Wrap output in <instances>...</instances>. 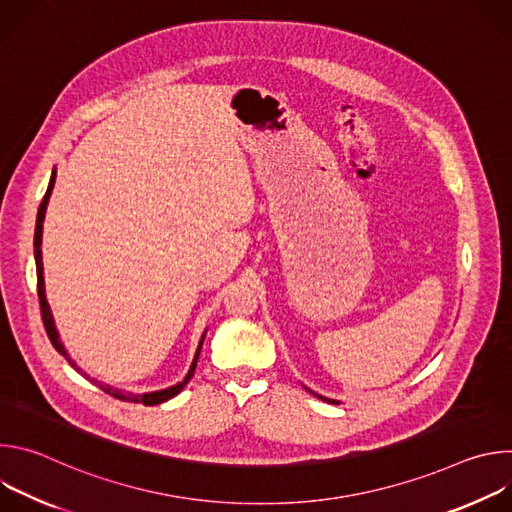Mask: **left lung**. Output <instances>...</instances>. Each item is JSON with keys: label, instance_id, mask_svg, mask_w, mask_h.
<instances>
[{"label": "left lung", "instance_id": "1", "mask_svg": "<svg viewBox=\"0 0 512 512\" xmlns=\"http://www.w3.org/2000/svg\"><path fill=\"white\" fill-rule=\"evenodd\" d=\"M310 391V389H308ZM314 397H318V399H322V401H326V403H332V405H338L340 401H336V399H328V397H322V395H318V393H314V391H310Z\"/></svg>", "mask_w": 512, "mask_h": 512}]
</instances>
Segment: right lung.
I'll return each mask as SVG.
<instances>
[{
  "label": "right lung",
  "instance_id": "right-lung-1",
  "mask_svg": "<svg viewBox=\"0 0 512 512\" xmlns=\"http://www.w3.org/2000/svg\"><path fill=\"white\" fill-rule=\"evenodd\" d=\"M54 180H56V170H52V176H50V182H48V190H46V194H44V198H42V202H40L38 216H36V231H34V259H36V275H38V300H40L42 322H44V328H46V334H48V338H50L52 346H54V348H56V350H58V352L68 360V364H70L72 369H77V371L81 373V369L77 367V362L68 356V352H66L64 344L60 342V334H58V330H56V326H54V318H52L50 306H48V302H46V289H44V265H42V249H40V245H42V227H44L46 206H48V200H50V194H52V188H54ZM204 334H206V332H204ZM204 334H202V338H200V342H198V348H196V354H194V358H192V364H190V371H188V375H186V377H184V381H180L178 385L168 387V389H162V391L143 393V395H133V393H127V391L115 389V387H111V385H103V383H99V387H101L107 395H111V397H115V399L129 401V403H143V405H160V403H164V401H168V399L176 397V395H178V393L188 385V381L194 377L196 362H198L200 348H202V342H204ZM93 383H95V379H93Z\"/></svg>",
  "mask_w": 512,
  "mask_h": 512
}]
</instances>
